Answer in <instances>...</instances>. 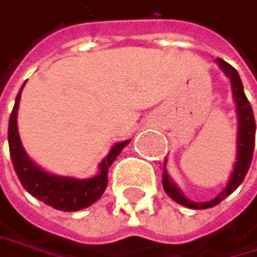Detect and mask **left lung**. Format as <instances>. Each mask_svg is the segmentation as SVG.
Here are the masks:
<instances>
[{
  "label": "left lung",
  "mask_w": 257,
  "mask_h": 257,
  "mask_svg": "<svg viewBox=\"0 0 257 257\" xmlns=\"http://www.w3.org/2000/svg\"><path fill=\"white\" fill-rule=\"evenodd\" d=\"M216 63L219 64V67L225 72V75L230 78L231 81V89H233V98L236 101V112H237V156H236V163H234V170L231 173V177L226 183L225 190L216 196L213 200L210 202H193L190 199H186L183 196V193L174 185V182L170 179L166 173V159L163 163V190L166 191V194L170 196L174 202L186 206V208H193V210H205V208H211V206H216L217 203H220L226 196H230L237 186L242 183V180L246 176V171L251 165L253 160V151H254V139H256V121H254V115H253V109L251 104L246 98L245 92H243V86L240 81V77L237 74L236 69L228 64L226 61L217 58Z\"/></svg>",
  "instance_id": "left-lung-1"
}]
</instances>
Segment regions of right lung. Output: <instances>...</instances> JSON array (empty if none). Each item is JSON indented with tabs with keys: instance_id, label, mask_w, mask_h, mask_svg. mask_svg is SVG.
I'll return each instance as SVG.
<instances>
[{
	"instance_id": "obj_1",
	"label": "right lung",
	"mask_w": 257,
	"mask_h": 257,
	"mask_svg": "<svg viewBox=\"0 0 257 257\" xmlns=\"http://www.w3.org/2000/svg\"><path fill=\"white\" fill-rule=\"evenodd\" d=\"M23 87L15 98L11 120H9V134H7L11 159L21 185L29 194H32L34 197H37L38 200L44 202L49 206H52L55 210L78 211L87 208L89 205L97 202L104 193L107 186V171H109V166L121 153L123 148L130 143V140L120 142L112 146L109 154L100 163V173L92 179H72V177L49 174L27 157L20 140L17 114H18Z\"/></svg>"
}]
</instances>
